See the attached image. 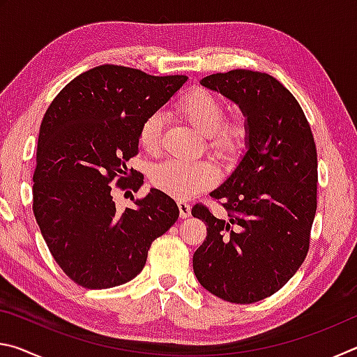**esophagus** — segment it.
<instances>
[{
  "mask_svg": "<svg viewBox=\"0 0 357 357\" xmlns=\"http://www.w3.org/2000/svg\"><path fill=\"white\" fill-rule=\"evenodd\" d=\"M178 208H179V215L181 219H187V217H190V204L185 203V202H178Z\"/></svg>",
  "mask_w": 357,
  "mask_h": 357,
  "instance_id": "34e87169",
  "label": "esophagus"
}]
</instances>
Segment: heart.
Segmentation results:
<instances>
[{"instance_id":"1","label":"heart","mask_w":357,"mask_h":357,"mask_svg":"<svg viewBox=\"0 0 357 357\" xmlns=\"http://www.w3.org/2000/svg\"><path fill=\"white\" fill-rule=\"evenodd\" d=\"M176 113L193 129L208 137V148L217 157H229L238 153L245 140V124L241 119L222 123L225 107L215 94L195 89L185 94L176 104ZM164 119L153 114L140 129V144L146 153H155L160 146ZM215 170L208 164H183L167 160L155 165L151 173V183L167 195L187 200L213 185Z\"/></svg>"}]
</instances>
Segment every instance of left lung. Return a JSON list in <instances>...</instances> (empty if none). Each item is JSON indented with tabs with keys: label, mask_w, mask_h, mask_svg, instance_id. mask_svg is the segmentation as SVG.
Masks as SVG:
<instances>
[{
	"label": "left lung",
	"mask_w": 357,
	"mask_h": 357,
	"mask_svg": "<svg viewBox=\"0 0 357 357\" xmlns=\"http://www.w3.org/2000/svg\"><path fill=\"white\" fill-rule=\"evenodd\" d=\"M200 83L241 108L245 153L211 192L228 219L202 204L192 208L208 229L193 253V273L217 298L252 304L279 291L309 252L317 213L315 140L298 100L273 75L236 69Z\"/></svg>",
	"instance_id": "obj_1"
}]
</instances>
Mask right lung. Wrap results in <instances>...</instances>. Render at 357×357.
Wrapping results in <instances>:
<instances>
[{
  "instance_id": "obj_1",
  "label": "right lung",
  "mask_w": 357,
  "mask_h": 357,
  "mask_svg": "<svg viewBox=\"0 0 357 357\" xmlns=\"http://www.w3.org/2000/svg\"><path fill=\"white\" fill-rule=\"evenodd\" d=\"M185 82L104 64L75 77L47 108L33 211L48 250L78 285L102 289L132 280L153 241L178 220V204L162 190L121 211L110 184L140 189L143 178L126 164L137 154L142 126Z\"/></svg>"
}]
</instances>
